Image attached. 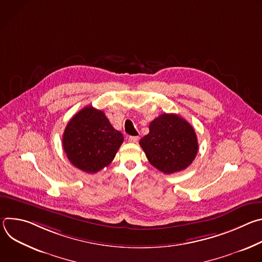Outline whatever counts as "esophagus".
Here are the masks:
<instances>
[{
    "instance_id": "34e87169",
    "label": "esophagus",
    "mask_w": 262,
    "mask_h": 262,
    "mask_svg": "<svg viewBox=\"0 0 262 262\" xmlns=\"http://www.w3.org/2000/svg\"><path fill=\"white\" fill-rule=\"evenodd\" d=\"M128 141L130 143H137L139 141V137H136V136H132V137H128Z\"/></svg>"
}]
</instances>
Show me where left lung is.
<instances>
[{"mask_svg":"<svg viewBox=\"0 0 262 262\" xmlns=\"http://www.w3.org/2000/svg\"><path fill=\"white\" fill-rule=\"evenodd\" d=\"M140 145L149 163L165 174L186 169L198 152L193 126L176 114L165 113L152 120Z\"/></svg>","mask_w":262,"mask_h":262,"instance_id":"obj_1","label":"left lung"}]
</instances>
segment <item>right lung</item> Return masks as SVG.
Masks as SVG:
<instances>
[{
  "label": "right lung",
  "mask_w": 262,
  "mask_h": 262,
  "mask_svg": "<svg viewBox=\"0 0 262 262\" xmlns=\"http://www.w3.org/2000/svg\"><path fill=\"white\" fill-rule=\"evenodd\" d=\"M123 135L110 123L104 113L85 106L67 123L62 144L69 162L86 173H96L114 160Z\"/></svg>",
  "instance_id": "add662e5"
}]
</instances>
